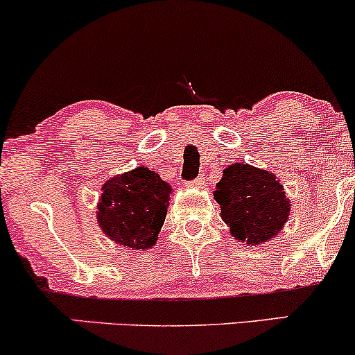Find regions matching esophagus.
I'll use <instances>...</instances> for the list:
<instances>
[{"label": "esophagus", "mask_w": 355, "mask_h": 355, "mask_svg": "<svg viewBox=\"0 0 355 355\" xmlns=\"http://www.w3.org/2000/svg\"><path fill=\"white\" fill-rule=\"evenodd\" d=\"M203 183H205V177H203V175H198V177L195 178V180L189 182V185L190 187H197V189H202Z\"/></svg>", "instance_id": "esophagus-1"}]
</instances>
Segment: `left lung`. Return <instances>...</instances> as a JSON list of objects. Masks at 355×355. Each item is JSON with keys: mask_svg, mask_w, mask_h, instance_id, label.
<instances>
[{"mask_svg": "<svg viewBox=\"0 0 355 355\" xmlns=\"http://www.w3.org/2000/svg\"><path fill=\"white\" fill-rule=\"evenodd\" d=\"M214 197L230 234L247 245L274 239L291 214V200L275 175L243 162L223 170Z\"/></svg>", "mask_w": 355, "mask_h": 355, "instance_id": "1", "label": "left lung"}]
</instances>
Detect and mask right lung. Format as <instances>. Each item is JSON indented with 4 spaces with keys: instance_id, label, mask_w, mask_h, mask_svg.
Returning <instances> with one entry per match:
<instances>
[{
    "instance_id": "obj_1",
    "label": "right lung",
    "mask_w": 355,
    "mask_h": 355,
    "mask_svg": "<svg viewBox=\"0 0 355 355\" xmlns=\"http://www.w3.org/2000/svg\"><path fill=\"white\" fill-rule=\"evenodd\" d=\"M98 225L113 242L126 248H150L158 240L172 189L145 166L116 175L103 185Z\"/></svg>"
}]
</instances>
